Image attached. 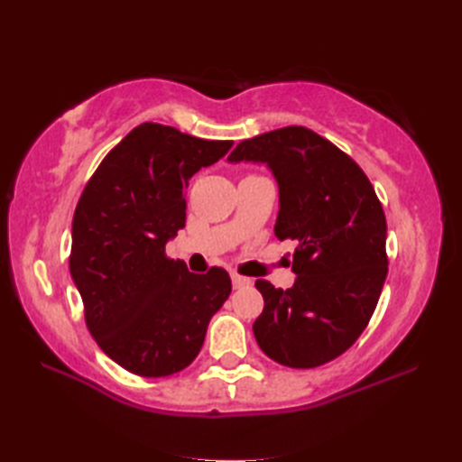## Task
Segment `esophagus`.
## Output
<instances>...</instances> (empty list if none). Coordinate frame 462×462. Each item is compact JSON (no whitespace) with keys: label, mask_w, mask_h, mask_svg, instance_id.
Returning <instances> with one entry per match:
<instances>
[{"label":"esophagus","mask_w":462,"mask_h":462,"mask_svg":"<svg viewBox=\"0 0 462 462\" xmlns=\"http://www.w3.org/2000/svg\"><path fill=\"white\" fill-rule=\"evenodd\" d=\"M232 286L236 290L248 288V286H252V280L246 276H240V273H232Z\"/></svg>","instance_id":"1"}]
</instances>
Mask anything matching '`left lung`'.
I'll return each instance as SVG.
<instances>
[{
  "label": "left lung",
  "mask_w": 462,
  "mask_h": 462,
  "mask_svg": "<svg viewBox=\"0 0 462 462\" xmlns=\"http://www.w3.org/2000/svg\"><path fill=\"white\" fill-rule=\"evenodd\" d=\"M232 162H266L280 186L278 240L296 242L290 290L256 280L262 351L293 369L339 357L367 328L387 278V222L361 166L306 126L238 143Z\"/></svg>",
  "instance_id": "8db88e82"
}]
</instances>
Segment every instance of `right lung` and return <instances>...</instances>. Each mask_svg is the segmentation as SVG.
Wrapping results in <instances>:
<instances>
[{
	"mask_svg": "<svg viewBox=\"0 0 462 462\" xmlns=\"http://www.w3.org/2000/svg\"><path fill=\"white\" fill-rule=\"evenodd\" d=\"M230 146L143 123L106 152L77 202L69 270L87 329L134 375L166 377L189 367L230 296L224 268L192 273L164 252L184 228L190 176Z\"/></svg>",
	"mask_w": 462,
	"mask_h": 462,
	"instance_id": "1",
	"label": "right lung"
}]
</instances>
